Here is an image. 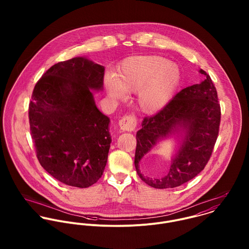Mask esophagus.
<instances>
[{"label": "esophagus", "mask_w": 249, "mask_h": 249, "mask_svg": "<svg viewBox=\"0 0 249 249\" xmlns=\"http://www.w3.org/2000/svg\"><path fill=\"white\" fill-rule=\"evenodd\" d=\"M137 118L134 114H128L119 121V125L124 131H133L137 127Z\"/></svg>", "instance_id": "34e87169"}]
</instances>
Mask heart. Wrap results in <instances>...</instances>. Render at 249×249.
I'll return each instance as SVG.
<instances>
[{
    "instance_id": "b5f03b06",
    "label": "heart",
    "mask_w": 249,
    "mask_h": 249,
    "mask_svg": "<svg viewBox=\"0 0 249 249\" xmlns=\"http://www.w3.org/2000/svg\"><path fill=\"white\" fill-rule=\"evenodd\" d=\"M180 77L178 65L162 56H134L121 64L115 79L107 81V91L114 99H124L125 94L139 92V108L144 113H154L170 101Z\"/></svg>"
}]
</instances>
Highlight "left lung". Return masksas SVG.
<instances>
[{"label": "left lung", "mask_w": 249, "mask_h": 249, "mask_svg": "<svg viewBox=\"0 0 249 249\" xmlns=\"http://www.w3.org/2000/svg\"><path fill=\"white\" fill-rule=\"evenodd\" d=\"M198 84L182 89L156 114L145 117L136 135L134 164L139 178L157 188H176L196 178L207 165L216 142L220 124V106L210 75ZM179 125L187 130L186 137L163 178H151L140 172L139 164L156 142L168 136Z\"/></svg>", "instance_id": "left-lung-1"}]
</instances>
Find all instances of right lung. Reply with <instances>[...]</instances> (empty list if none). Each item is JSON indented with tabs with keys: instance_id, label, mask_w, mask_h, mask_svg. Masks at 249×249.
<instances>
[{
	"instance_id": "right-lung-1",
	"label": "right lung",
	"mask_w": 249,
	"mask_h": 249,
	"mask_svg": "<svg viewBox=\"0 0 249 249\" xmlns=\"http://www.w3.org/2000/svg\"><path fill=\"white\" fill-rule=\"evenodd\" d=\"M104 74L103 66L73 57L52 66L33 91L29 119L36 157L63 184L87 188L107 166L109 118L90 91L103 88Z\"/></svg>"
}]
</instances>
